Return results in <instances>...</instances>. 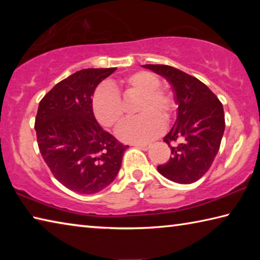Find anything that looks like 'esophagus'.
Wrapping results in <instances>:
<instances>
[{
  "mask_svg": "<svg viewBox=\"0 0 260 260\" xmlns=\"http://www.w3.org/2000/svg\"><path fill=\"white\" fill-rule=\"evenodd\" d=\"M134 146L136 148L142 149V150H148V149L151 147V143H138V144H134Z\"/></svg>",
  "mask_w": 260,
  "mask_h": 260,
  "instance_id": "1",
  "label": "esophagus"
}]
</instances>
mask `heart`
<instances>
[{"mask_svg": "<svg viewBox=\"0 0 260 260\" xmlns=\"http://www.w3.org/2000/svg\"><path fill=\"white\" fill-rule=\"evenodd\" d=\"M159 78L151 72L138 71L111 83L113 89L140 96L136 107L139 117L124 122L117 131L118 136L127 142H144L162 131V123L169 124L175 109L174 96L160 88ZM93 110L98 120L113 128L124 119V105L120 96L108 87H101L93 96Z\"/></svg>", "mask_w": 260, "mask_h": 260, "instance_id": "heart-1", "label": "heart"}]
</instances>
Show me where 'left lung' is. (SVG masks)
Instances as JSON below:
<instances>
[{
  "instance_id": "obj_1",
  "label": "left lung",
  "mask_w": 260,
  "mask_h": 260,
  "mask_svg": "<svg viewBox=\"0 0 260 260\" xmlns=\"http://www.w3.org/2000/svg\"><path fill=\"white\" fill-rule=\"evenodd\" d=\"M165 78L178 105L177 120L165 135L170 160L157 166L171 181L189 184L208 172L219 151L225 131L222 104L210 88L195 77L169 65H142ZM173 146H170V143Z\"/></svg>"
}]
</instances>
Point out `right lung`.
Returning a JSON list of instances; mask_svg holds the SVG:
<instances>
[{"label":"right lung","instance_id":"1","mask_svg":"<svg viewBox=\"0 0 260 260\" xmlns=\"http://www.w3.org/2000/svg\"><path fill=\"white\" fill-rule=\"evenodd\" d=\"M114 71L80 70L57 83L39 104V149L54 177L72 191L103 190L116 179L128 148L100 126L93 111L96 87Z\"/></svg>","mask_w":260,"mask_h":260}]
</instances>
